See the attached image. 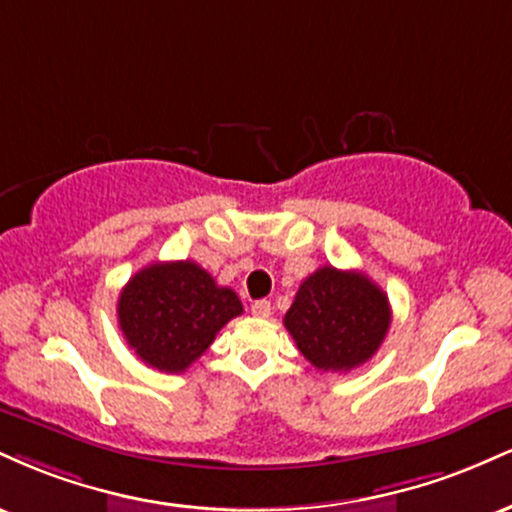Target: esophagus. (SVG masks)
I'll list each match as a JSON object with an SVG mask.
<instances>
[{
	"label": "esophagus",
	"instance_id": "esophagus-1",
	"mask_svg": "<svg viewBox=\"0 0 512 512\" xmlns=\"http://www.w3.org/2000/svg\"><path fill=\"white\" fill-rule=\"evenodd\" d=\"M250 310H252V315H255V317H269V315H272V303L264 301V298H262V301L252 303Z\"/></svg>",
	"mask_w": 512,
	"mask_h": 512
}]
</instances>
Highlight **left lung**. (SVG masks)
Instances as JSON below:
<instances>
[{
    "label": "left lung",
    "mask_w": 512,
    "mask_h": 512,
    "mask_svg": "<svg viewBox=\"0 0 512 512\" xmlns=\"http://www.w3.org/2000/svg\"><path fill=\"white\" fill-rule=\"evenodd\" d=\"M390 301L361 272L320 267L298 286L284 325L317 370L363 366L390 330Z\"/></svg>",
    "instance_id": "left-lung-1"
}]
</instances>
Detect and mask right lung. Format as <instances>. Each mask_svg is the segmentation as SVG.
Returning <instances> with one entry per match:
<instances>
[{"label": "right lung", "instance_id": "add662e5", "mask_svg": "<svg viewBox=\"0 0 512 512\" xmlns=\"http://www.w3.org/2000/svg\"><path fill=\"white\" fill-rule=\"evenodd\" d=\"M240 313L236 291L216 284L190 260L139 269L117 301V322L129 349L163 373H185Z\"/></svg>", "mask_w": 512, "mask_h": 512}]
</instances>
